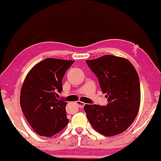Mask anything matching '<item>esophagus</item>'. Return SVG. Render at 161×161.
<instances>
[{
	"mask_svg": "<svg viewBox=\"0 0 161 161\" xmlns=\"http://www.w3.org/2000/svg\"><path fill=\"white\" fill-rule=\"evenodd\" d=\"M76 103H77V105H78L79 106V108H83V106L85 105V103L81 102V101H78V102H77Z\"/></svg>",
	"mask_w": 161,
	"mask_h": 161,
	"instance_id": "esophagus-1",
	"label": "esophagus"
}]
</instances>
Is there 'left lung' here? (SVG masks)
Instances as JSON below:
<instances>
[{"label": "left lung", "instance_id": "left-lung-1", "mask_svg": "<svg viewBox=\"0 0 161 161\" xmlns=\"http://www.w3.org/2000/svg\"><path fill=\"white\" fill-rule=\"evenodd\" d=\"M86 62L98 78L108 101L106 106L85 105L88 120L105 136L123 133L133 122L140 106V82L135 67L127 59L112 55Z\"/></svg>", "mask_w": 161, "mask_h": 161}]
</instances>
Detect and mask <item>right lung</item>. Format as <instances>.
<instances>
[{"label":"right lung","mask_w":161,"mask_h":161,"mask_svg":"<svg viewBox=\"0 0 161 161\" xmlns=\"http://www.w3.org/2000/svg\"><path fill=\"white\" fill-rule=\"evenodd\" d=\"M74 61L47 58L30 70L22 86L20 106L33 130L51 137L67 126V103L56 98L62 91V79Z\"/></svg>","instance_id":"add662e5"}]
</instances>
